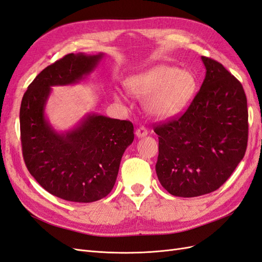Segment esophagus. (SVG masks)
Returning <instances> with one entry per match:
<instances>
[{
	"mask_svg": "<svg viewBox=\"0 0 262 262\" xmlns=\"http://www.w3.org/2000/svg\"><path fill=\"white\" fill-rule=\"evenodd\" d=\"M136 136L138 138H143V137L147 136V129L145 128V126H140V128H138L136 131Z\"/></svg>",
	"mask_w": 262,
	"mask_h": 262,
	"instance_id": "34e87169",
	"label": "esophagus"
}]
</instances>
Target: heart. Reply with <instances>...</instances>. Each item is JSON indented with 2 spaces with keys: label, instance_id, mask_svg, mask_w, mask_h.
Returning <instances> with one entry per match:
<instances>
[{
  "label": "heart",
  "instance_id": "heart-1",
  "mask_svg": "<svg viewBox=\"0 0 262 262\" xmlns=\"http://www.w3.org/2000/svg\"><path fill=\"white\" fill-rule=\"evenodd\" d=\"M131 93L145 99L147 114L155 119L172 118L186 107L196 90V78L186 69L158 65L126 81Z\"/></svg>",
  "mask_w": 262,
  "mask_h": 262
}]
</instances>
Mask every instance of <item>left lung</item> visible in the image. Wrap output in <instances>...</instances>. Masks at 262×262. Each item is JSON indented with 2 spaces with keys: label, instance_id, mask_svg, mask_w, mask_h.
<instances>
[{
  "label": "left lung",
  "instance_id": "1",
  "mask_svg": "<svg viewBox=\"0 0 262 262\" xmlns=\"http://www.w3.org/2000/svg\"><path fill=\"white\" fill-rule=\"evenodd\" d=\"M206 76L187 110L158 123V179L169 194L196 197L218 189L243 160L248 109L243 84L221 62L202 57Z\"/></svg>",
  "mask_w": 262,
  "mask_h": 262
}]
</instances>
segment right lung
Instances as JSON below:
<instances>
[{
	"label": "right lung",
	"instance_id": "add662e5",
	"mask_svg": "<svg viewBox=\"0 0 262 262\" xmlns=\"http://www.w3.org/2000/svg\"><path fill=\"white\" fill-rule=\"evenodd\" d=\"M103 54H68L36 76L19 109L20 142L26 167L48 193L69 202L103 199L115 186L120 162L134 139L128 120L96 114L75 129L58 133L45 118L52 86L81 80L97 67Z\"/></svg>",
	"mask_w": 262,
	"mask_h": 262
}]
</instances>
